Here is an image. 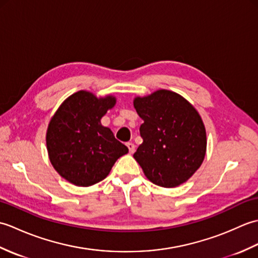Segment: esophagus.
I'll list each match as a JSON object with an SVG mask.
<instances>
[{"label": "esophagus", "mask_w": 258, "mask_h": 258, "mask_svg": "<svg viewBox=\"0 0 258 258\" xmlns=\"http://www.w3.org/2000/svg\"><path fill=\"white\" fill-rule=\"evenodd\" d=\"M126 146H127L130 154H133V153L135 152V145L133 143H126Z\"/></svg>", "instance_id": "1"}]
</instances>
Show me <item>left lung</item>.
Listing matches in <instances>:
<instances>
[{
    "mask_svg": "<svg viewBox=\"0 0 258 258\" xmlns=\"http://www.w3.org/2000/svg\"><path fill=\"white\" fill-rule=\"evenodd\" d=\"M134 107L144 123L140 127L143 143L133 156L145 176L166 188L185 183L206 153V131L199 112L167 90L135 97Z\"/></svg>",
    "mask_w": 258,
    "mask_h": 258,
    "instance_id": "obj_1",
    "label": "left lung"
}]
</instances>
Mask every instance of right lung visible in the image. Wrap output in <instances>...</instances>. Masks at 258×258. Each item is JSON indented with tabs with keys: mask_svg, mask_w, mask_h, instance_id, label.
Instances as JSON below:
<instances>
[{
	"mask_svg": "<svg viewBox=\"0 0 258 258\" xmlns=\"http://www.w3.org/2000/svg\"><path fill=\"white\" fill-rule=\"evenodd\" d=\"M116 98H97L79 91L69 96L48 124L46 146L55 171L76 186H91L105 178L117 158L128 149L114 138L101 118Z\"/></svg>",
	"mask_w": 258,
	"mask_h": 258,
	"instance_id": "right-lung-1",
	"label": "right lung"
}]
</instances>
